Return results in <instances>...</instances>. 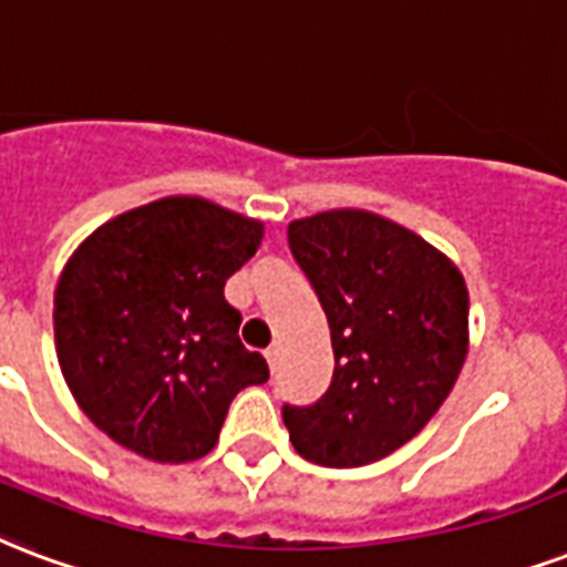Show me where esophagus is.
Returning <instances> with one entry per match:
<instances>
[{
  "instance_id": "1",
  "label": "esophagus",
  "mask_w": 567,
  "mask_h": 567,
  "mask_svg": "<svg viewBox=\"0 0 567 567\" xmlns=\"http://www.w3.org/2000/svg\"><path fill=\"white\" fill-rule=\"evenodd\" d=\"M265 357H267V365L276 369V365H279V357H282V348H279V344H270V348L265 351Z\"/></svg>"
}]
</instances>
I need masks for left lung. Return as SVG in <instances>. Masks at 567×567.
Here are the masks:
<instances>
[{
  "mask_svg": "<svg viewBox=\"0 0 567 567\" xmlns=\"http://www.w3.org/2000/svg\"><path fill=\"white\" fill-rule=\"evenodd\" d=\"M288 246L321 300L336 365L315 404H285V427L312 464H374L416 437L464 369V276L410 228L353 207L293 219Z\"/></svg>",
  "mask_w": 567,
  "mask_h": 567,
  "instance_id": "left-lung-1",
  "label": "left lung"
}]
</instances>
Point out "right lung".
Instances as JSON below:
<instances>
[{"label": "right lung", "instance_id": "obj_1", "mask_svg": "<svg viewBox=\"0 0 567 567\" xmlns=\"http://www.w3.org/2000/svg\"><path fill=\"white\" fill-rule=\"evenodd\" d=\"M261 237L258 219L168 196L82 240L55 285V357L103 434L159 464L216 446L231 399L270 378L223 293Z\"/></svg>", "mask_w": 567, "mask_h": 567}]
</instances>
